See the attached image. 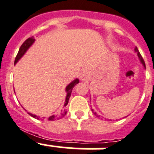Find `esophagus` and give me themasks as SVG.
I'll use <instances>...</instances> for the list:
<instances>
[{"label":"esophagus","instance_id":"esophagus-1","mask_svg":"<svg viewBox=\"0 0 154 154\" xmlns=\"http://www.w3.org/2000/svg\"><path fill=\"white\" fill-rule=\"evenodd\" d=\"M80 77H81V79L82 80V81H87V80L89 78V73H88V72H86V71H85V72H82L81 74V76H80Z\"/></svg>","mask_w":154,"mask_h":154}]
</instances>
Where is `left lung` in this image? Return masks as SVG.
I'll use <instances>...</instances> for the list:
<instances>
[{
    "label": "left lung",
    "mask_w": 154,
    "mask_h": 154,
    "mask_svg": "<svg viewBox=\"0 0 154 154\" xmlns=\"http://www.w3.org/2000/svg\"><path fill=\"white\" fill-rule=\"evenodd\" d=\"M135 51H137V53H138V56H139V59H140L141 63H143V66H144L146 67V65H145V62H144V59H143V57H142V55H141V54H140V53H139V50H138V48H137V47H135ZM91 111H92V112H93V113H94V114H95V116H97L96 113H95V112H94V111H93V109H91Z\"/></svg>",
    "instance_id": "1"
}]
</instances>
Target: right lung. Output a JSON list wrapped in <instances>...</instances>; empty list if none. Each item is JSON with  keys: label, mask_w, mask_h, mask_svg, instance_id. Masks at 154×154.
<instances>
[{"label": "right lung", "mask_w": 154, "mask_h": 154, "mask_svg": "<svg viewBox=\"0 0 154 154\" xmlns=\"http://www.w3.org/2000/svg\"><path fill=\"white\" fill-rule=\"evenodd\" d=\"M34 41H35V39H34L33 37H29L28 39L26 40L24 42H23V45H22L21 47H20V48H19V52H18L17 55H16V57H15V64L17 63L19 59H20V58H21L22 56H23V55L25 54L26 51H27V49L29 48L31 45H33V43L34 42ZM78 83H79V80L76 79V80H74L73 81H72V82H71L69 85H67V87L66 88V91L67 95H66V101H65V104H64V107H66V106L68 104L69 97H70V95H71V92H72V90H73V87H74L75 85ZM28 113L30 115L31 117H34V118L37 119V120H39V119H41V118H45V117H41H41H39L38 116H36V115H33V114H32V113ZM66 113V111H63L61 114L52 115V116H51V117H48V121H55V120H56V119L61 118V117H63L65 116Z\"/></svg>", "instance_id": "1"}]
</instances>
